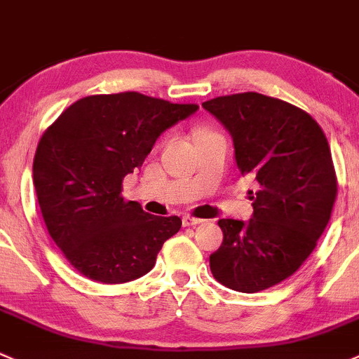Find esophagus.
Segmentation results:
<instances>
[{"mask_svg": "<svg viewBox=\"0 0 359 359\" xmlns=\"http://www.w3.org/2000/svg\"><path fill=\"white\" fill-rule=\"evenodd\" d=\"M202 223H204V219L187 216V214L183 216V226H197V224H202Z\"/></svg>", "mask_w": 359, "mask_h": 359, "instance_id": "34e87169", "label": "esophagus"}]
</instances>
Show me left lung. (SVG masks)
<instances>
[{
	"label": "left lung",
	"mask_w": 359,
	"mask_h": 359,
	"mask_svg": "<svg viewBox=\"0 0 359 359\" xmlns=\"http://www.w3.org/2000/svg\"><path fill=\"white\" fill-rule=\"evenodd\" d=\"M202 107L231 135L242 176L259 187L249 221H217L223 243L210 271L231 290H266L301 268L327 228L337 195L330 147L309 114L278 98L250 91Z\"/></svg>",
	"instance_id": "left-lung-1"
}]
</instances>
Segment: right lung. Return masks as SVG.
I'll list each match as a JSON object with an SVG mask.
<instances>
[{
    "mask_svg": "<svg viewBox=\"0 0 359 359\" xmlns=\"http://www.w3.org/2000/svg\"><path fill=\"white\" fill-rule=\"evenodd\" d=\"M198 110L136 91L77 100L44 131L32 176L48 233L81 275L124 283L154 268L178 216H154L121 197L165 129Z\"/></svg>",
    "mask_w": 359,
    "mask_h": 359,
    "instance_id": "add662e5",
    "label": "right lung"
}]
</instances>
